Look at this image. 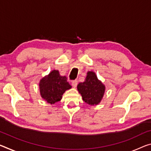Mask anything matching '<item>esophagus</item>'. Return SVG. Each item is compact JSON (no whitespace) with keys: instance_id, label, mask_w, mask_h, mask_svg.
<instances>
[{"instance_id":"1","label":"esophagus","mask_w":151,"mask_h":151,"mask_svg":"<svg viewBox=\"0 0 151 151\" xmlns=\"http://www.w3.org/2000/svg\"><path fill=\"white\" fill-rule=\"evenodd\" d=\"M77 84H78V81L76 80L72 81V86H73V87H76V86H77Z\"/></svg>"}]
</instances>
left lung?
Masks as SVG:
<instances>
[{"mask_svg": "<svg viewBox=\"0 0 151 151\" xmlns=\"http://www.w3.org/2000/svg\"><path fill=\"white\" fill-rule=\"evenodd\" d=\"M77 89L83 100L91 106L97 105L101 101L105 92V86L98 80L93 72H88L85 82L78 83Z\"/></svg>", "mask_w": 151, "mask_h": 151, "instance_id": "left-lung-1", "label": "left lung"}]
</instances>
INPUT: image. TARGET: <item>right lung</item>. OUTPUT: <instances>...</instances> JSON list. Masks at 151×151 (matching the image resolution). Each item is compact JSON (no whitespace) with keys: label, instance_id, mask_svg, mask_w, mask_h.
<instances>
[{"label":"right lung","instance_id":"right-lung-1","mask_svg":"<svg viewBox=\"0 0 151 151\" xmlns=\"http://www.w3.org/2000/svg\"><path fill=\"white\" fill-rule=\"evenodd\" d=\"M71 88L66 76L60 75L58 70H53L40 81V89L43 99L54 104L60 101L65 91Z\"/></svg>","mask_w":151,"mask_h":151}]
</instances>
